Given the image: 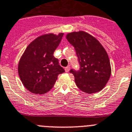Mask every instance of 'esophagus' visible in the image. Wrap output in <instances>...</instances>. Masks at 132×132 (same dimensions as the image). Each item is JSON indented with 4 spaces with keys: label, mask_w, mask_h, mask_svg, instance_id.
Segmentation results:
<instances>
[{
    "label": "esophagus",
    "mask_w": 132,
    "mask_h": 132,
    "mask_svg": "<svg viewBox=\"0 0 132 132\" xmlns=\"http://www.w3.org/2000/svg\"><path fill=\"white\" fill-rule=\"evenodd\" d=\"M70 66H67V67L65 68V71H66V72H68L70 71Z\"/></svg>",
    "instance_id": "34e87169"
}]
</instances>
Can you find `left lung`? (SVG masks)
<instances>
[{"label":"left lung","instance_id":"1","mask_svg":"<svg viewBox=\"0 0 132 132\" xmlns=\"http://www.w3.org/2000/svg\"><path fill=\"white\" fill-rule=\"evenodd\" d=\"M66 37L74 47L80 65L79 71H70L78 87L89 94L101 91L111 75L110 60L104 47L96 38L84 31L69 33Z\"/></svg>","mask_w":132,"mask_h":132}]
</instances>
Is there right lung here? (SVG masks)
I'll list each match as a JSON object with an SVG mask.
<instances>
[{"label":"right lung","instance_id":"add662e5","mask_svg":"<svg viewBox=\"0 0 132 132\" xmlns=\"http://www.w3.org/2000/svg\"><path fill=\"white\" fill-rule=\"evenodd\" d=\"M63 35L48 34L38 37L29 43L20 58L19 76L25 87L34 94L50 91L58 76L65 72L53 56Z\"/></svg>","mask_w":132,"mask_h":132}]
</instances>
